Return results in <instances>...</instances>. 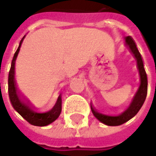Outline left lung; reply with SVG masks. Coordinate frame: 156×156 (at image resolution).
Segmentation results:
<instances>
[{"label":"left lung","mask_w":156,"mask_h":156,"mask_svg":"<svg viewBox=\"0 0 156 156\" xmlns=\"http://www.w3.org/2000/svg\"><path fill=\"white\" fill-rule=\"evenodd\" d=\"M125 44L127 47L129 48V50L131 51L133 55H134L136 61H137V66H138L139 75H140V85H139L138 91L136 92L135 95L133 98L128 108L125 112L117 115V116L106 115V114L98 112L90 105L91 111H92L94 116H95L97 119L101 122L102 123L105 124L107 126H119V125L125 123L126 122L133 118L139 112L140 108L142 107L143 104H144L147 96L148 80H147V75L145 70H144V62H143L141 55H140L139 50L136 46L134 40H133L132 37L127 36L125 38Z\"/></svg>","instance_id":"1"}]
</instances>
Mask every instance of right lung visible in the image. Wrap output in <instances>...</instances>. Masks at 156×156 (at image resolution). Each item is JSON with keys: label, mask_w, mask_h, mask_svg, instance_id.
<instances>
[{"label": "right lung", "mask_w": 156, "mask_h": 156, "mask_svg": "<svg viewBox=\"0 0 156 156\" xmlns=\"http://www.w3.org/2000/svg\"><path fill=\"white\" fill-rule=\"evenodd\" d=\"M24 38L25 36L21 40L19 43V46L14 54L9 71L8 94H9L10 101L15 111L18 112L28 122L34 126L44 127V126H47L49 124H51L59 117L60 114L62 112V95L60 94L58 96L56 103L51 110L45 112H39L31 108L30 105L26 101L22 100L20 95L18 94L16 82H15V62H16L18 52L20 51V47Z\"/></svg>", "instance_id": "obj_1"}]
</instances>
